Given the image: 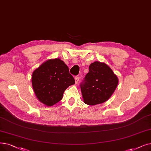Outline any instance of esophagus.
Here are the masks:
<instances>
[{
    "label": "esophagus",
    "mask_w": 151,
    "mask_h": 151,
    "mask_svg": "<svg viewBox=\"0 0 151 151\" xmlns=\"http://www.w3.org/2000/svg\"><path fill=\"white\" fill-rule=\"evenodd\" d=\"M75 83L76 84H77L78 82H79V80H80V77L79 76H76L75 78Z\"/></svg>",
    "instance_id": "obj_1"
}]
</instances>
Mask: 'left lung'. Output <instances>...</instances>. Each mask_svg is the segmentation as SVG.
Instances as JSON below:
<instances>
[{
	"mask_svg": "<svg viewBox=\"0 0 151 151\" xmlns=\"http://www.w3.org/2000/svg\"><path fill=\"white\" fill-rule=\"evenodd\" d=\"M119 80L107 65L99 62L91 63L89 73L80 84L84 102L94 106L107 101L115 91Z\"/></svg>",
	"mask_w": 151,
	"mask_h": 151,
	"instance_id": "obj_1",
	"label": "left lung"
}]
</instances>
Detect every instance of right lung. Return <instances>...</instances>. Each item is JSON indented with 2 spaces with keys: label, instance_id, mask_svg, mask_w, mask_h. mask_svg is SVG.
<instances>
[{
  "label": "right lung",
  "instance_id": "1",
  "mask_svg": "<svg viewBox=\"0 0 151 151\" xmlns=\"http://www.w3.org/2000/svg\"><path fill=\"white\" fill-rule=\"evenodd\" d=\"M75 83L68 67L59 58L45 62L32 75V85L37 98L47 106L59 102L64 91Z\"/></svg>",
  "mask_w": 151,
  "mask_h": 151
}]
</instances>
